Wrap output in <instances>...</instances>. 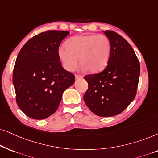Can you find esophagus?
<instances>
[{
  "label": "esophagus",
  "instance_id": "1",
  "mask_svg": "<svg viewBox=\"0 0 158 158\" xmlns=\"http://www.w3.org/2000/svg\"><path fill=\"white\" fill-rule=\"evenodd\" d=\"M75 78H76V79H81V78H82V77H81V76H80V75L76 74Z\"/></svg>",
  "mask_w": 158,
  "mask_h": 158
}]
</instances>
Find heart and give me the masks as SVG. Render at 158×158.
<instances>
[{
  "mask_svg": "<svg viewBox=\"0 0 158 158\" xmlns=\"http://www.w3.org/2000/svg\"><path fill=\"white\" fill-rule=\"evenodd\" d=\"M111 44L105 35H79L69 39L65 46L58 48V54L67 71H75L80 63L83 70L92 73L102 70L108 64Z\"/></svg>",
  "mask_w": 158,
  "mask_h": 158,
  "instance_id": "obj_1",
  "label": "heart"
}]
</instances>
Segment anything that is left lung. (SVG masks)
Returning a JSON list of instances; mask_svg holds the SVG:
<instances>
[{
    "instance_id": "obj_1",
    "label": "left lung",
    "mask_w": 158,
    "mask_h": 158,
    "mask_svg": "<svg viewBox=\"0 0 158 158\" xmlns=\"http://www.w3.org/2000/svg\"><path fill=\"white\" fill-rule=\"evenodd\" d=\"M111 44L108 65L103 71L86 75L88 89L84 100L90 110L101 117L123 112L136 94L140 64L130 44L113 31H104Z\"/></svg>"
}]
</instances>
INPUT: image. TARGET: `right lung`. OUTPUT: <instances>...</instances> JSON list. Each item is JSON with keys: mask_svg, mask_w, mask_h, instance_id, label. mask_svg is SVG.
Segmentation results:
<instances>
[{"mask_svg": "<svg viewBox=\"0 0 158 158\" xmlns=\"http://www.w3.org/2000/svg\"><path fill=\"white\" fill-rule=\"evenodd\" d=\"M69 31L50 30L29 40L19 52L13 71L16 103L27 116L41 120L59 106L75 77L60 64L58 50Z\"/></svg>", "mask_w": 158, "mask_h": 158, "instance_id": "add662e5", "label": "right lung"}]
</instances>
